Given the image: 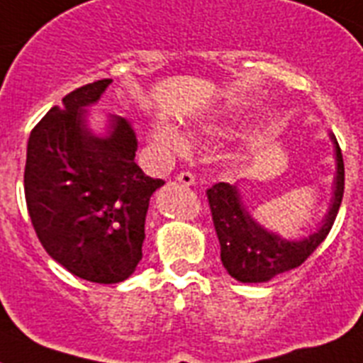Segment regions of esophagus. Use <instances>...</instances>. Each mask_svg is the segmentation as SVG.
Here are the masks:
<instances>
[{"label": "esophagus", "instance_id": "obj_1", "mask_svg": "<svg viewBox=\"0 0 363 363\" xmlns=\"http://www.w3.org/2000/svg\"><path fill=\"white\" fill-rule=\"evenodd\" d=\"M175 179L181 182V184H184V186H191V184H196V175L190 172H181L179 175L175 177Z\"/></svg>", "mask_w": 363, "mask_h": 363}]
</instances>
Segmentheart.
<instances>
[{
    "mask_svg": "<svg viewBox=\"0 0 363 363\" xmlns=\"http://www.w3.org/2000/svg\"><path fill=\"white\" fill-rule=\"evenodd\" d=\"M151 138H153L158 145H162L166 151H172V153H181V151H184V147H186L182 136L177 135L172 127H166V125H158V127H155L153 133H151Z\"/></svg>",
    "mask_w": 363,
    "mask_h": 363,
    "instance_id": "b5f03b06",
    "label": "heart"
}]
</instances>
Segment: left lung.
I'll return each instance as SVG.
<instances>
[{"label":"left lung","instance_id":"obj_1","mask_svg":"<svg viewBox=\"0 0 363 363\" xmlns=\"http://www.w3.org/2000/svg\"><path fill=\"white\" fill-rule=\"evenodd\" d=\"M336 153V177L328 212L321 227L303 240H286L257 223L243 205L238 188L218 182L206 190L216 234L221 245V262L228 275L240 282H267L273 277L299 267L327 238L345 188V167L337 140L330 136Z\"/></svg>","mask_w":363,"mask_h":363}]
</instances>
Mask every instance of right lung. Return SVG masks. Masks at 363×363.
Segmentation results:
<instances>
[{"instance_id":"1","label":"right lung","mask_w":363,"mask_h":363,"mask_svg":"<svg viewBox=\"0 0 363 363\" xmlns=\"http://www.w3.org/2000/svg\"><path fill=\"white\" fill-rule=\"evenodd\" d=\"M112 83L101 79L62 97L27 142V210L42 247L79 279L116 284L142 260L145 214L164 184L135 162L136 135L112 116L105 136L86 123V106Z\"/></svg>"}]
</instances>
